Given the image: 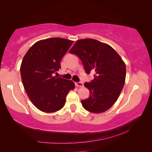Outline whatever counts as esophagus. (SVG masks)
Here are the masks:
<instances>
[{
  "label": "esophagus",
  "instance_id": "34e87169",
  "mask_svg": "<svg viewBox=\"0 0 152 152\" xmlns=\"http://www.w3.org/2000/svg\"><path fill=\"white\" fill-rule=\"evenodd\" d=\"M75 84H76V86L77 87H80V88H82V87L84 86L83 83H82V82H76V83Z\"/></svg>",
  "mask_w": 152,
  "mask_h": 152
}]
</instances>
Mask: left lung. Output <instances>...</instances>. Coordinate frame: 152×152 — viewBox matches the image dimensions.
Masks as SVG:
<instances>
[{"label": "left lung", "instance_id": "left-lung-1", "mask_svg": "<svg viewBox=\"0 0 152 152\" xmlns=\"http://www.w3.org/2000/svg\"><path fill=\"white\" fill-rule=\"evenodd\" d=\"M70 53L80 58L87 74L95 72L93 80L84 84L91 94L81 101L82 107L93 113L109 109L125 84L126 66L122 58L111 46L94 39L77 40Z\"/></svg>", "mask_w": 152, "mask_h": 152}]
</instances>
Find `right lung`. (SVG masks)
I'll list each match as a JSON object with an SVG mask.
<instances>
[{"mask_svg": "<svg viewBox=\"0 0 152 152\" xmlns=\"http://www.w3.org/2000/svg\"><path fill=\"white\" fill-rule=\"evenodd\" d=\"M72 43L73 41L58 37L38 41L23 59L20 71L25 92L43 112L62 109L69 91L75 88L73 81L53 76L61 68V58Z\"/></svg>", "mask_w": 152, "mask_h": 152, "instance_id": "right-lung-1", "label": "right lung"}]
</instances>
